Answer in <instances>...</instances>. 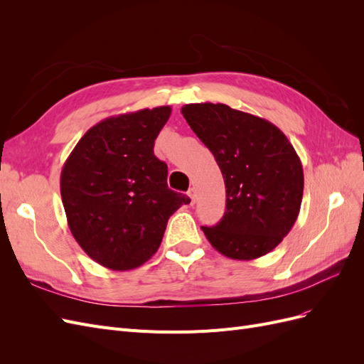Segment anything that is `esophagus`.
Listing matches in <instances>:
<instances>
[{
  "label": "esophagus",
  "mask_w": 364,
  "mask_h": 364,
  "mask_svg": "<svg viewBox=\"0 0 364 364\" xmlns=\"http://www.w3.org/2000/svg\"><path fill=\"white\" fill-rule=\"evenodd\" d=\"M188 196L191 197V203H194V202H196V190H194V188H190V190H188Z\"/></svg>",
  "instance_id": "esophagus-1"
}]
</instances>
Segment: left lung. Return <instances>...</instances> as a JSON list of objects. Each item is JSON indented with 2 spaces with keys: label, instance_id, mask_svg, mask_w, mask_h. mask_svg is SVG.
I'll return each mask as SVG.
<instances>
[{
  "label": "left lung",
  "instance_id": "8db88e82",
  "mask_svg": "<svg viewBox=\"0 0 364 364\" xmlns=\"http://www.w3.org/2000/svg\"><path fill=\"white\" fill-rule=\"evenodd\" d=\"M182 115L211 150L226 186V211L202 226L211 246L232 259H257L277 247L299 215L304 170L270 121L222 103H191Z\"/></svg>",
  "mask_w": 364,
  "mask_h": 364
}]
</instances>
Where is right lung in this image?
<instances>
[{
    "label": "right lung",
    "mask_w": 364,
    "mask_h": 364,
    "mask_svg": "<svg viewBox=\"0 0 364 364\" xmlns=\"http://www.w3.org/2000/svg\"><path fill=\"white\" fill-rule=\"evenodd\" d=\"M170 106L109 117L77 142L60 173L62 203L86 255L111 270H132L161 246L170 215L190 197L171 191L167 164L153 146Z\"/></svg>",
    "instance_id": "1"
}]
</instances>
